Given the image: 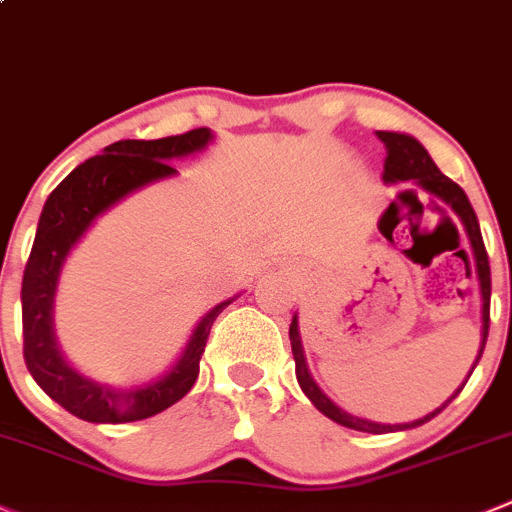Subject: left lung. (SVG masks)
<instances>
[{
  "instance_id": "obj_1",
  "label": "left lung",
  "mask_w": 512,
  "mask_h": 512,
  "mask_svg": "<svg viewBox=\"0 0 512 512\" xmlns=\"http://www.w3.org/2000/svg\"><path fill=\"white\" fill-rule=\"evenodd\" d=\"M380 142L388 150V157H385V172H382V182L385 185H395V182H408L413 180L415 185L423 187L425 192L435 195L438 200H443L450 210L458 215L460 225H463L465 235H468L470 242V257H473L475 265V275H478L480 282V297H483V332H480V350L478 357L473 362V370L478 365L480 355L485 350V340H488V327H490V262H488V252H485L483 245V235H480V225L478 217H475L473 205H470L468 195L460 190V185H455L450 177H445L443 172L438 170V165L433 162V157L428 155L423 145H420L415 137L405 135V132H377ZM453 225V220H450ZM455 227V225H453ZM458 232V230H455ZM465 252V250H463ZM290 345H292V355H295V375L297 382H300L302 393L310 398V403L320 410L322 415H327L330 420H335L337 425H345V428L360 430V433H395V430H410L418 428V425H425L428 420H433L435 415L443 413L455 398H458L460 390L465 388V380L448 400H445L440 408H435L433 413H428L425 418L413 420V423H400V425H385V423H372L367 418H357V415L345 413L342 408H337L330 398L320 390L315 380H312L310 370H307V360H305V350H302V340H300V325H297V315H292V325H290ZM473 370L468 372V377L473 375Z\"/></svg>"
}]
</instances>
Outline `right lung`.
Instances as JSON below:
<instances>
[{
	"mask_svg": "<svg viewBox=\"0 0 512 512\" xmlns=\"http://www.w3.org/2000/svg\"><path fill=\"white\" fill-rule=\"evenodd\" d=\"M215 140L207 127L162 140H122L74 167L44 202L32 255L22 280L24 362L39 388L87 423H135L162 413L185 398L200 375L212 322L235 297L200 317L185 350L165 375L142 385H109L82 375L67 362L54 335V297L59 275L84 232L99 215L147 185L175 177L172 160L195 155Z\"/></svg>",
	"mask_w": 512,
	"mask_h": 512,
	"instance_id": "obj_1",
	"label": "right lung"
}]
</instances>
